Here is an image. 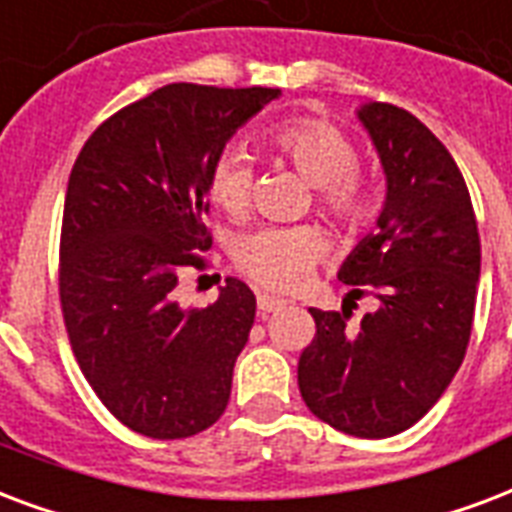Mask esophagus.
Returning <instances> with one entry per match:
<instances>
[{
    "instance_id": "1",
    "label": "esophagus",
    "mask_w": 512,
    "mask_h": 512,
    "mask_svg": "<svg viewBox=\"0 0 512 512\" xmlns=\"http://www.w3.org/2000/svg\"><path fill=\"white\" fill-rule=\"evenodd\" d=\"M287 306V300L271 298V295H257V308L260 314H271V311H279V308Z\"/></svg>"
}]
</instances>
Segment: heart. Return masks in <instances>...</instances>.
Listing matches in <instances>:
<instances>
[{
  "label": "heart",
  "instance_id": "heart-1",
  "mask_svg": "<svg viewBox=\"0 0 512 512\" xmlns=\"http://www.w3.org/2000/svg\"><path fill=\"white\" fill-rule=\"evenodd\" d=\"M273 155L319 187V204L343 228H362L373 214V185L357 166V150L341 128L322 117H290L265 134ZM206 190L228 217H244L252 193V163L228 150L212 163ZM325 249L314 228H260L236 244V263L263 290L290 292L306 282Z\"/></svg>",
  "mask_w": 512,
  "mask_h": 512
}]
</instances>
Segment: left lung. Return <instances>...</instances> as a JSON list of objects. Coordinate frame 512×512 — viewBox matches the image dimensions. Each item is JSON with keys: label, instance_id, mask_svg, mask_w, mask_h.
Returning <instances> with one entry per match:
<instances>
[{"label": "left lung", "instance_id": "left-lung-1", "mask_svg": "<svg viewBox=\"0 0 512 512\" xmlns=\"http://www.w3.org/2000/svg\"><path fill=\"white\" fill-rule=\"evenodd\" d=\"M357 117L386 174L378 230L338 271L349 298L373 292L360 327L308 308L317 335L298 360L308 411L354 438H392L438 403L473 330L481 239L451 152L419 117L370 101Z\"/></svg>", "mask_w": 512, "mask_h": 512}]
</instances>
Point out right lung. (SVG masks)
I'll use <instances>...</instances> for the list:
<instances>
[{
    "instance_id": "right-lung-1",
    "label": "right lung",
    "mask_w": 512,
    "mask_h": 512,
    "mask_svg": "<svg viewBox=\"0 0 512 512\" xmlns=\"http://www.w3.org/2000/svg\"><path fill=\"white\" fill-rule=\"evenodd\" d=\"M279 88L171 83L104 120L74 161L58 295L77 365L128 429L152 440L212 427L255 322V295L225 279L206 308L174 298L204 268L206 177Z\"/></svg>"
}]
</instances>
